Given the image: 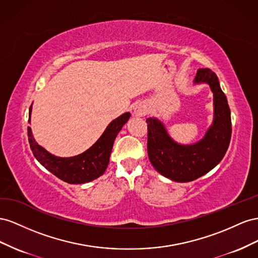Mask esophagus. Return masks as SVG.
Masks as SVG:
<instances>
[{
    "label": "esophagus",
    "mask_w": 258,
    "mask_h": 258,
    "mask_svg": "<svg viewBox=\"0 0 258 258\" xmlns=\"http://www.w3.org/2000/svg\"><path fill=\"white\" fill-rule=\"evenodd\" d=\"M148 112H149V108L145 104H143V102L136 104L133 108V114L135 116H145Z\"/></svg>",
    "instance_id": "esophagus-1"
}]
</instances>
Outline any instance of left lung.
<instances>
[{
    "mask_svg": "<svg viewBox=\"0 0 258 258\" xmlns=\"http://www.w3.org/2000/svg\"><path fill=\"white\" fill-rule=\"evenodd\" d=\"M207 83L213 93L214 117L200 141L191 145L176 143L167 133L163 122L148 117V157L161 175L178 182L192 181L213 170L229 147L231 115L226 95L212 70L198 69L194 84Z\"/></svg>",
    "mask_w": 258,
    "mask_h": 258,
    "instance_id": "obj_1",
    "label": "left lung"
}]
</instances>
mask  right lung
Here are the masks:
<instances>
[{"mask_svg": "<svg viewBox=\"0 0 258 258\" xmlns=\"http://www.w3.org/2000/svg\"><path fill=\"white\" fill-rule=\"evenodd\" d=\"M31 111L32 106L29 110V123L31 120ZM130 116V112H125L110 122L96 143L86 151L75 157L60 158L49 153L35 142L30 126H28L29 144L35 159L59 179L68 183L90 182L105 173L114 139L123 125L128 121Z\"/></svg>", "mask_w": 258, "mask_h": 258, "instance_id": "right-lung-1", "label": "right lung"}]
</instances>
